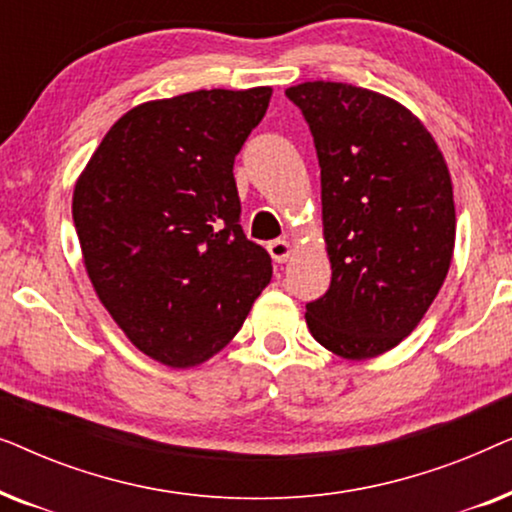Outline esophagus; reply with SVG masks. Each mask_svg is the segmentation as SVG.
<instances>
[{"mask_svg": "<svg viewBox=\"0 0 512 512\" xmlns=\"http://www.w3.org/2000/svg\"><path fill=\"white\" fill-rule=\"evenodd\" d=\"M268 251H270L272 261H275V263H286V261H289V256H291V244L286 240H272L268 244Z\"/></svg>", "mask_w": 512, "mask_h": 512, "instance_id": "1", "label": "esophagus"}]
</instances>
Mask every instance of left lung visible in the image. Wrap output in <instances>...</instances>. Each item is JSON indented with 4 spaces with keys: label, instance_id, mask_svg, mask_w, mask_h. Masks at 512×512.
Listing matches in <instances>:
<instances>
[{
    "label": "left lung",
    "instance_id": "obj_1",
    "mask_svg": "<svg viewBox=\"0 0 512 512\" xmlns=\"http://www.w3.org/2000/svg\"><path fill=\"white\" fill-rule=\"evenodd\" d=\"M286 97L314 137L333 270L307 328L342 359H373L415 331L450 270V170L424 123L387 95L307 81Z\"/></svg>",
    "mask_w": 512,
    "mask_h": 512
}]
</instances>
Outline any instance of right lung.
Wrapping results in <instances>:
<instances>
[{"instance_id":"1","label":"right lung","mask_w":512,"mask_h":512,"mask_svg":"<svg viewBox=\"0 0 512 512\" xmlns=\"http://www.w3.org/2000/svg\"><path fill=\"white\" fill-rule=\"evenodd\" d=\"M270 95L214 88L139 104L76 179L72 216L97 298L165 366L221 352L270 284L272 261L244 235L233 177Z\"/></svg>"}]
</instances>
